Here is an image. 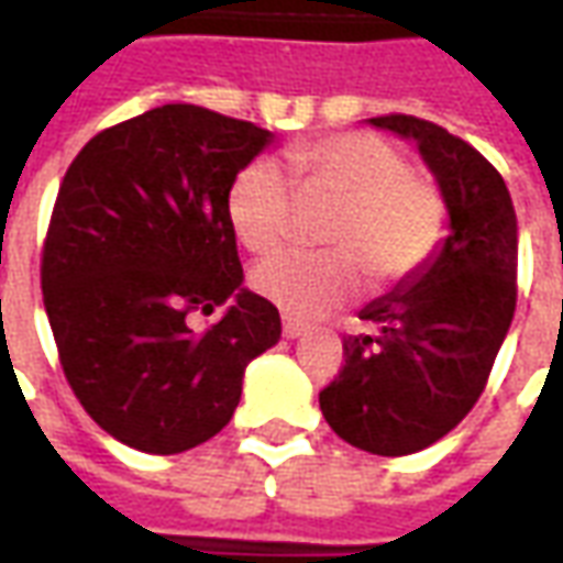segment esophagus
Returning a JSON list of instances; mask_svg holds the SVG:
<instances>
[{
	"instance_id": "1",
	"label": "esophagus",
	"mask_w": 563,
	"mask_h": 563,
	"mask_svg": "<svg viewBox=\"0 0 563 563\" xmlns=\"http://www.w3.org/2000/svg\"><path fill=\"white\" fill-rule=\"evenodd\" d=\"M305 325H301V322H298V319H292V317H283V338H286V341H295V338H301V334H305Z\"/></svg>"
}]
</instances>
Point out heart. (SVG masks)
<instances>
[{"instance_id":"b5f03b06","label":"heart","mask_w":563,"mask_h":563,"mask_svg":"<svg viewBox=\"0 0 563 563\" xmlns=\"http://www.w3.org/2000/svg\"><path fill=\"white\" fill-rule=\"evenodd\" d=\"M289 162L307 196L341 210L325 229L331 253H283L253 268V289L295 319H319L365 289L367 274L389 286L422 268L446 232V201L434 184L410 174L389 141L365 132L305 141ZM298 192L274 159L238 172L229 189V220L241 244L274 253L295 232Z\"/></svg>"}]
</instances>
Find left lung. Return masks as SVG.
Instances as JSON below:
<instances>
[{"instance_id": "8db88e82", "label": "left lung", "mask_w": 563, "mask_h": 563, "mask_svg": "<svg viewBox=\"0 0 563 563\" xmlns=\"http://www.w3.org/2000/svg\"><path fill=\"white\" fill-rule=\"evenodd\" d=\"M413 141L446 201V238L422 268L365 305L371 334L343 341L346 365L319 391L334 434L374 455H410L471 413L516 310V210L479 150L419 117H371Z\"/></svg>"}]
</instances>
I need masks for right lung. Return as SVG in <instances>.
I'll use <instances>...</instances> for the list:
<instances>
[{
  "label": "right lung",
  "mask_w": 563,
  "mask_h": 563,
  "mask_svg": "<svg viewBox=\"0 0 563 563\" xmlns=\"http://www.w3.org/2000/svg\"><path fill=\"white\" fill-rule=\"evenodd\" d=\"M268 129L162 104L68 165L42 253L44 310L71 391L102 431L177 455L220 434L280 313L244 289L229 189ZM223 307L196 332L188 313Z\"/></svg>",
  "instance_id": "right-lung-1"
}]
</instances>
